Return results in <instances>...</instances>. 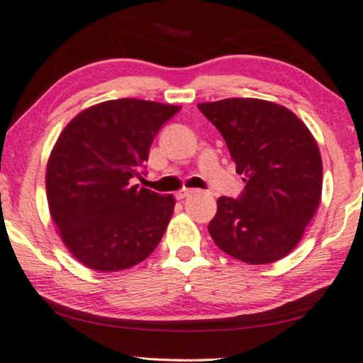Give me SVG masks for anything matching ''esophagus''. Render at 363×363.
Returning a JSON list of instances; mask_svg holds the SVG:
<instances>
[{
  "instance_id": "1",
  "label": "esophagus",
  "mask_w": 363,
  "mask_h": 363,
  "mask_svg": "<svg viewBox=\"0 0 363 363\" xmlns=\"http://www.w3.org/2000/svg\"><path fill=\"white\" fill-rule=\"evenodd\" d=\"M193 194V190H188V188H183V190H180L178 191L175 196H177V199H185V198H188V196H191Z\"/></svg>"
}]
</instances>
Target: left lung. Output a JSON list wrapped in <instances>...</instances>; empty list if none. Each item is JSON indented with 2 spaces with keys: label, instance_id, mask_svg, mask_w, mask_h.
Masks as SVG:
<instances>
[{
  "label": "left lung",
  "instance_id": "obj_1",
  "mask_svg": "<svg viewBox=\"0 0 363 363\" xmlns=\"http://www.w3.org/2000/svg\"><path fill=\"white\" fill-rule=\"evenodd\" d=\"M228 144L245 188L220 196L208 225L216 245L249 265L283 259L321 203L323 160L311 130L281 104L257 98L199 103Z\"/></svg>",
  "mask_w": 363,
  "mask_h": 363
}]
</instances>
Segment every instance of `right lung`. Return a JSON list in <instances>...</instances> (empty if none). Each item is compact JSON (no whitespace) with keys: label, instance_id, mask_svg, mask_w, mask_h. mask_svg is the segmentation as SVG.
I'll return each instance as SVG.
<instances>
[{"label":"right lung","instance_id":"obj_1","mask_svg":"<svg viewBox=\"0 0 363 363\" xmlns=\"http://www.w3.org/2000/svg\"><path fill=\"white\" fill-rule=\"evenodd\" d=\"M180 106L123 98L78 113L45 170L50 218L68 252L113 273L145 260L169 225L175 198L134 185L160 125Z\"/></svg>","mask_w":363,"mask_h":363}]
</instances>
